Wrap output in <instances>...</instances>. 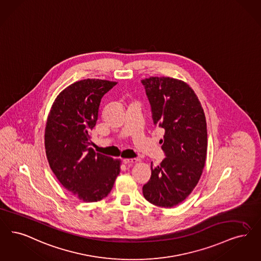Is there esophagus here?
<instances>
[{
	"label": "esophagus",
	"mask_w": 261,
	"mask_h": 261,
	"mask_svg": "<svg viewBox=\"0 0 261 261\" xmlns=\"http://www.w3.org/2000/svg\"><path fill=\"white\" fill-rule=\"evenodd\" d=\"M137 161H138V159H136V158H124V159L122 160L123 164L128 165V166H132Z\"/></svg>",
	"instance_id": "obj_1"
}]
</instances>
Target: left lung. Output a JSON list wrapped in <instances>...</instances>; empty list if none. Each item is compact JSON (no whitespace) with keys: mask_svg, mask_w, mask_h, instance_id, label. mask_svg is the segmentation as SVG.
<instances>
[{"mask_svg":"<svg viewBox=\"0 0 261 261\" xmlns=\"http://www.w3.org/2000/svg\"><path fill=\"white\" fill-rule=\"evenodd\" d=\"M146 88L155 125L165 130L160 140L166 157L152 167L143 187L144 197L161 208L186 200L197 186L207 156V123L204 110L187 83L169 76L141 81Z\"/></svg>","mask_w":261,"mask_h":261,"instance_id":"1","label":"left lung"}]
</instances>
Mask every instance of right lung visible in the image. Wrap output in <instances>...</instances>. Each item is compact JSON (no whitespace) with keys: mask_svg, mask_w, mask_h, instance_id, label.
Listing matches in <instances>:
<instances>
[{"mask_svg":"<svg viewBox=\"0 0 261 261\" xmlns=\"http://www.w3.org/2000/svg\"><path fill=\"white\" fill-rule=\"evenodd\" d=\"M115 84L99 79L73 83L58 94L46 120L49 166L64 188L87 203L107 197L120 173V159L96 153L89 146L101 99Z\"/></svg>","mask_w":261,"mask_h":261,"instance_id":"1","label":"right lung"}]
</instances>
